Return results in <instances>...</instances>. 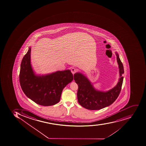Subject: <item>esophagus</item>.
<instances>
[{"label": "esophagus", "instance_id": "esophagus-1", "mask_svg": "<svg viewBox=\"0 0 146 146\" xmlns=\"http://www.w3.org/2000/svg\"><path fill=\"white\" fill-rule=\"evenodd\" d=\"M77 71V70L76 69V68H73L71 69V72H72V73L73 74H74Z\"/></svg>", "mask_w": 146, "mask_h": 146}]
</instances>
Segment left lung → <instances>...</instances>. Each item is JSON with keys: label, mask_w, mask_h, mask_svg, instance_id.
Instances as JSON below:
<instances>
[{"label": "left lung", "mask_w": 146, "mask_h": 146, "mask_svg": "<svg viewBox=\"0 0 146 146\" xmlns=\"http://www.w3.org/2000/svg\"><path fill=\"white\" fill-rule=\"evenodd\" d=\"M115 54L118 64L120 78L117 85L107 92L96 89L89 80L81 73L74 74V80L78 86L77 93L78 102L83 108L88 110H100L111 105L117 99L121 89L124 78L122 75L124 71L119 54L117 52Z\"/></svg>", "instance_id": "obj_1"}]
</instances>
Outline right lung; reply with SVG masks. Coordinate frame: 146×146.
<instances>
[{"label": "right lung", "mask_w": 146, "mask_h": 146, "mask_svg": "<svg viewBox=\"0 0 146 146\" xmlns=\"http://www.w3.org/2000/svg\"><path fill=\"white\" fill-rule=\"evenodd\" d=\"M31 52L30 47L21 63L19 82L22 89L29 98L40 105H54L60 102L64 88L73 80L72 74L67 70L36 75L31 64Z\"/></svg>", "instance_id": "obj_1"}]
</instances>
